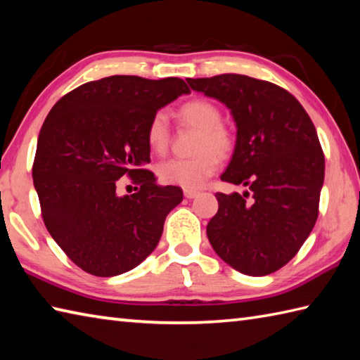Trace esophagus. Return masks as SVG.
I'll use <instances>...</instances> for the list:
<instances>
[{"label":"esophagus","instance_id":"34e87169","mask_svg":"<svg viewBox=\"0 0 360 360\" xmlns=\"http://www.w3.org/2000/svg\"><path fill=\"white\" fill-rule=\"evenodd\" d=\"M184 196L188 200H192V198H195V196H198V192H196V190H192V188H186Z\"/></svg>","mask_w":360,"mask_h":360}]
</instances>
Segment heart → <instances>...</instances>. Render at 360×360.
Listing matches in <instances>:
<instances>
[{
    "label": "heart",
    "mask_w": 360,
    "mask_h": 360,
    "mask_svg": "<svg viewBox=\"0 0 360 360\" xmlns=\"http://www.w3.org/2000/svg\"><path fill=\"white\" fill-rule=\"evenodd\" d=\"M178 115L182 123L200 131L192 158H173L162 160L156 167L159 179L165 184L186 188H198L218 168V157L228 156L232 150L231 132L221 124L223 117L214 103L193 100L182 104ZM146 142L150 150L164 154L170 143V123L165 112H156L146 128Z\"/></svg>",
    "instance_id": "heart-1"
}]
</instances>
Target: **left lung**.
<instances>
[{
	"mask_svg": "<svg viewBox=\"0 0 360 360\" xmlns=\"http://www.w3.org/2000/svg\"><path fill=\"white\" fill-rule=\"evenodd\" d=\"M187 82L229 109L236 146L220 178L246 187L215 195L209 242L234 270L265 276L297 255L319 217L325 156L315 126L297 98L271 82L236 73Z\"/></svg>",
	"mask_w": 360,
	"mask_h": 360,
	"instance_id": "8db88e82",
	"label": "left lung"
}]
</instances>
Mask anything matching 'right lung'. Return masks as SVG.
Instances as JSON below:
<instances>
[{
    "instance_id": "obj_1",
    "label": "right lung",
    "mask_w": 360,
    "mask_h": 360,
    "mask_svg": "<svg viewBox=\"0 0 360 360\" xmlns=\"http://www.w3.org/2000/svg\"><path fill=\"white\" fill-rule=\"evenodd\" d=\"M182 94L179 77L109 76L82 84L54 104L37 139L32 179L45 226L63 252L101 278L136 269L156 248L182 190L148 170L146 128ZM124 174L139 184L116 193Z\"/></svg>"
}]
</instances>
